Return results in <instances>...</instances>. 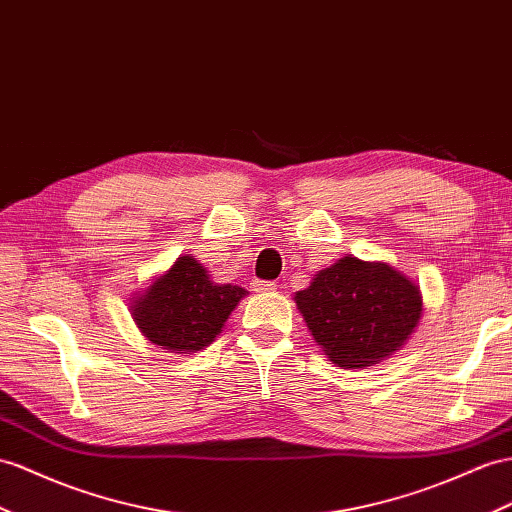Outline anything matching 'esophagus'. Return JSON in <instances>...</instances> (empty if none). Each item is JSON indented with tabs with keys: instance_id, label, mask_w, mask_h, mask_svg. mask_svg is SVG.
Instances as JSON below:
<instances>
[{
	"instance_id": "esophagus-1",
	"label": "esophagus",
	"mask_w": 512,
	"mask_h": 512,
	"mask_svg": "<svg viewBox=\"0 0 512 512\" xmlns=\"http://www.w3.org/2000/svg\"><path fill=\"white\" fill-rule=\"evenodd\" d=\"M253 290H255V292H272V290H277V283L257 279V281H253Z\"/></svg>"
}]
</instances>
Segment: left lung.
<instances>
[{
    "instance_id": "8db88e82",
    "label": "left lung",
    "mask_w": 512,
    "mask_h": 512,
    "mask_svg": "<svg viewBox=\"0 0 512 512\" xmlns=\"http://www.w3.org/2000/svg\"><path fill=\"white\" fill-rule=\"evenodd\" d=\"M307 329L337 368L357 370L400 350L422 318L419 287L383 261L342 257L294 296Z\"/></svg>"
}]
</instances>
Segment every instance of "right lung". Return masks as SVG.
Instances as JSON below:
<instances>
[{"mask_svg":"<svg viewBox=\"0 0 512 512\" xmlns=\"http://www.w3.org/2000/svg\"><path fill=\"white\" fill-rule=\"evenodd\" d=\"M246 294L240 285L214 283L203 264L183 255L131 300V316L155 346L190 355L214 342Z\"/></svg>","mask_w":512,"mask_h":512,"instance_id":"1","label":"right lung"}]
</instances>
